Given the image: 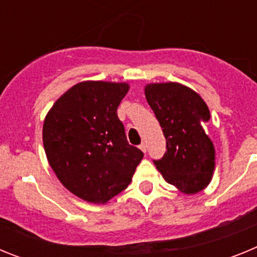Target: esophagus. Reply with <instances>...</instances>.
Listing matches in <instances>:
<instances>
[{
  "mask_svg": "<svg viewBox=\"0 0 257 257\" xmlns=\"http://www.w3.org/2000/svg\"><path fill=\"white\" fill-rule=\"evenodd\" d=\"M139 148L142 149V151L144 152V153H147V145H145V143H142V144H140Z\"/></svg>",
  "mask_w": 257,
  "mask_h": 257,
  "instance_id": "34e87169",
  "label": "esophagus"
}]
</instances>
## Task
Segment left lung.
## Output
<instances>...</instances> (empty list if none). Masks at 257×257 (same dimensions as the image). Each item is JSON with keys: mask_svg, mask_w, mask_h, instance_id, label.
<instances>
[{"mask_svg": "<svg viewBox=\"0 0 257 257\" xmlns=\"http://www.w3.org/2000/svg\"><path fill=\"white\" fill-rule=\"evenodd\" d=\"M145 97L166 138V153L153 161L165 180L185 194L205 189L215 169V148L206 135L210 110L192 88L175 82L145 86Z\"/></svg>", "mask_w": 257, "mask_h": 257, "instance_id": "obj_1", "label": "left lung"}]
</instances>
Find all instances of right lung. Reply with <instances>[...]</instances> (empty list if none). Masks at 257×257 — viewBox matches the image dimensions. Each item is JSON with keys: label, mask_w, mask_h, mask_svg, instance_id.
Listing matches in <instances>:
<instances>
[{"label": "right lung", "mask_w": 257, "mask_h": 257, "mask_svg": "<svg viewBox=\"0 0 257 257\" xmlns=\"http://www.w3.org/2000/svg\"><path fill=\"white\" fill-rule=\"evenodd\" d=\"M124 82L86 81L70 87L50 109L42 139L47 161L74 196L105 203L126 189L143 152L128 144L117 108Z\"/></svg>", "instance_id": "right-lung-1"}]
</instances>
